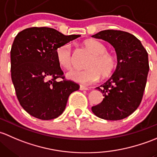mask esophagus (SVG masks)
<instances>
[{
	"mask_svg": "<svg viewBox=\"0 0 157 157\" xmlns=\"http://www.w3.org/2000/svg\"><path fill=\"white\" fill-rule=\"evenodd\" d=\"M79 90H88V88H87V87L83 86V85H80V87H79Z\"/></svg>",
	"mask_w": 157,
	"mask_h": 157,
	"instance_id": "34e87169",
	"label": "esophagus"
}]
</instances>
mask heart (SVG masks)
<instances>
[{
  "instance_id": "b5f03b06",
  "label": "heart",
  "mask_w": 157,
  "mask_h": 157,
  "mask_svg": "<svg viewBox=\"0 0 157 157\" xmlns=\"http://www.w3.org/2000/svg\"><path fill=\"white\" fill-rule=\"evenodd\" d=\"M84 46L92 54L85 70H72L67 74V78L82 85H89L97 82L100 77L106 78L111 75L116 67L115 56L106 51L103 43L89 39L84 42ZM56 60L61 67L69 69L72 67V46L69 43L58 47L56 51Z\"/></svg>"
}]
</instances>
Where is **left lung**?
Here are the masks:
<instances>
[{
	"instance_id": "left-lung-1",
	"label": "left lung",
	"mask_w": 157,
	"mask_h": 157,
	"mask_svg": "<svg viewBox=\"0 0 157 157\" xmlns=\"http://www.w3.org/2000/svg\"><path fill=\"white\" fill-rule=\"evenodd\" d=\"M91 37L110 44L117 56V66L112 76L96 88L104 98L92 106V112L106 120L125 119L141 102L149 72L147 52L140 40L126 32L103 30Z\"/></svg>"
}]
</instances>
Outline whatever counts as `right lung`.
<instances>
[{"label":"right lung","instance_id":"right-lung-1","mask_svg":"<svg viewBox=\"0 0 157 157\" xmlns=\"http://www.w3.org/2000/svg\"><path fill=\"white\" fill-rule=\"evenodd\" d=\"M80 37L64 35L48 27H32L19 32L10 51L11 78L22 107L42 120L63 113L69 96L79 87L65 80L56 60L60 45ZM62 78L60 82L57 78Z\"/></svg>","mask_w":157,"mask_h":157}]
</instances>
